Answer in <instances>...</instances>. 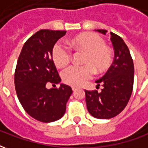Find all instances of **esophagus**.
<instances>
[{"label": "esophagus", "mask_w": 148, "mask_h": 148, "mask_svg": "<svg viewBox=\"0 0 148 148\" xmlns=\"http://www.w3.org/2000/svg\"><path fill=\"white\" fill-rule=\"evenodd\" d=\"M77 87L72 86V90H73V91H75V90H77Z\"/></svg>", "instance_id": "1"}]
</instances>
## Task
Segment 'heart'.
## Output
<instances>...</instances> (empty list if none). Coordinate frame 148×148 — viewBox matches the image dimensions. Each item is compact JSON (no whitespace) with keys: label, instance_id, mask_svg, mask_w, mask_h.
Returning a JSON list of instances; mask_svg holds the SVG:
<instances>
[{"label":"heart","instance_id":"b5f03b06","mask_svg":"<svg viewBox=\"0 0 148 148\" xmlns=\"http://www.w3.org/2000/svg\"><path fill=\"white\" fill-rule=\"evenodd\" d=\"M71 48L86 52L82 62L84 65H73L62 74L66 84L78 86L93 77L94 70L103 72L110 66L112 59L111 49L105 45L104 39L93 33H82L68 40ZM52 58L59 68L66 66L71 59V51L67 46L57 42L52 49Z\"/></svg>","mask_w":148,"mask_h":148}]
</instances>
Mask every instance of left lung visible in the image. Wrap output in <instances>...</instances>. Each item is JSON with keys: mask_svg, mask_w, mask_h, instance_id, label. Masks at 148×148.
<instances>
[{"mask_svg": "<svg viewBox=\"0 0 148 148\" xmlns=\"http://www.w3.org/2000/svg\"><path fill=\"white\" fill-rule=\"evenodd\" d=\"M96 31L107 33L103 29ZM110 34L114 60L106 74L96 81L97 87L101 84L103 89L101 92L85 90L87 109L97 119H110L121 113L127 106L133 88L134 65L130 51L121 37Z\"/></svg>", "mask_w": 148, "mask_h": 148, "instance_id": "8db88e82", "label": "left lung"}]
</instances>
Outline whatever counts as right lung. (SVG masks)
<instances>
[{"mask_svg": "<svg viewBox=\"0 0 148 148\" xmlns=\"http://www.w3.org/2000/svg\"><path fill=\"white\" fill-rule=\"evenodd\" d=\"M66 31L39 30L25 42L15 71V88L18 99L27 114L37 121L49 123L65 114L66 105L73 93L71 87L47 89V85L61 82L52 58L55 42Z\"/></svg>", "mask_w": 148, "mask_h": 148, "instance_id": "add662e5", "label": "right lung"}]
</instances>
